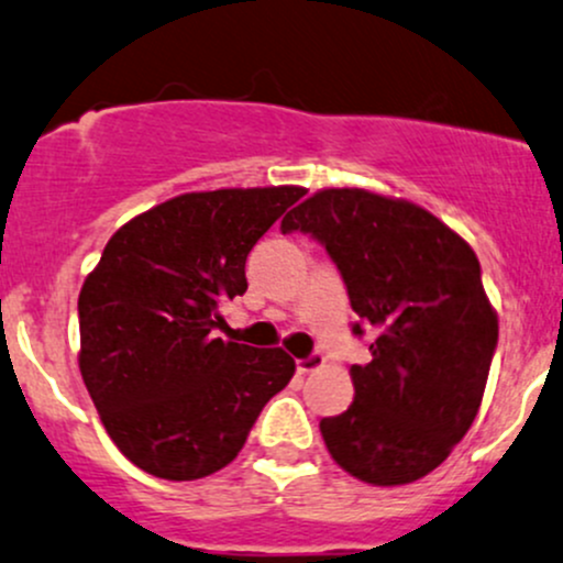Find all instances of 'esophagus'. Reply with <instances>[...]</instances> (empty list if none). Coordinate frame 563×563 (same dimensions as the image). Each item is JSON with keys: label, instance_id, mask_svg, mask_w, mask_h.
Wrapping results in <instances>:
<instances>
[{"label": "esophagus", "instance_id": "obj_1", "mask_svg": "<svg viewBox=\"0 0 563 563\" xmlns=\"http://www.w3.org/2000/svg\"><path fill=\"white\" fill-rule=\"evenodd\" d=\"M324 366V356L321 353H311L308 358H300L298 362V375H311V372L321 369Z\"/></svg>", "mask_w": 563, "mask_h": 563}]
</instances>
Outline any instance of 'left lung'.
<instances>
[{"label":"left lung","instance_id":"left-lung-1","mask_svg":"<svg viewBox=\"0 0 563 563\" xmlns=\"http://www.w3.org/2000/svg\"><path fill=\"white\" fill-rule=\"evenodd\" d=\"M282 231L324 244L375 332L372 362L351 366L353 404L319 422L332 460L372 486L428 476L476 420L497 345L476 252L415 201L366 188H321Z\"/></svg>","mask_w":563,"mask_h":563}]
</instances>
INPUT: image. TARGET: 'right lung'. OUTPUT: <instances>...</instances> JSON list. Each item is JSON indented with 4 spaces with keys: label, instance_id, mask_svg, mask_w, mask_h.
<instances>
[{
    "label": "right lung",
    "instance_id": "obj_1",
    "mask_svg": "<svg viewBox=\"0 0 563 563\" xmlns=\"http://www.w3.org/2000/svg\"><path fill=\"white\" fill-rule=\"evenodd\" d=\"M302 186L218 188L128 220L79 292V372L106 433L167 482L225 468L271 396L292 380L284 349L214 338L220 302L247 289L244 263Z\"/></svg>",
    "mask_w": 563,
    "mask_h": 563
}]
</instances>
